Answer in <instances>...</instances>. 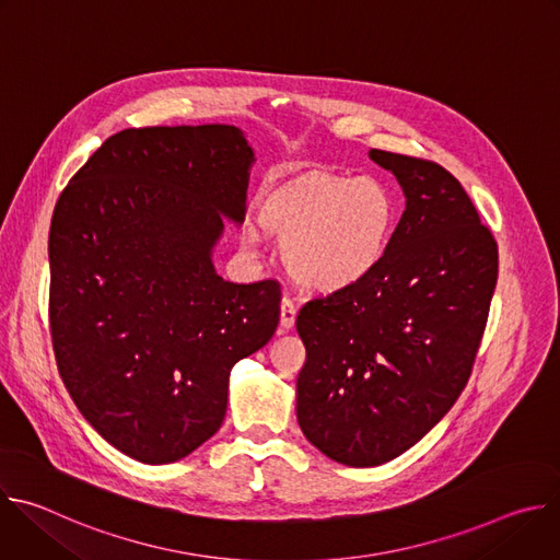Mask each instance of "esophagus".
<instances>
[{"label": "esophagus", "instance_id": "obj_1", "mask_svg": "<svg viewBox=\"0 0 560 560\" xmlns=\"http://www.w3.org/2000/svg\"><path fill=\"white\" fill-rule=\"evenodd\" d=\"M294 318H296V305L292 299L283 296L281 299V328L290 330L294 326Z\"/></svg>", "mask_w": 560, "mask_h": 560}]
</instances>
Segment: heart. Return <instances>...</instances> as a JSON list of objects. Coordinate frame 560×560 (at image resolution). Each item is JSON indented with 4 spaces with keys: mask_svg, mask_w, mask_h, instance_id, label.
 <instances>
[{
    "mask_svg": "<svg viewBox=\"0 0 560 560\" xmlns=\"http://www.w3.org/2000/svg\"><path fill=\"white\" fill-rule=\"evenodd\" d=\"M259 221L285 244L283 261L292 279L310 292L330 294L354 288L381 266L396 203L372 177L310 173L275 188L259 208ZM264 230H244L248 250L264 248Z\"/></svg>",
    "mask_w": 560,
    "mask_h": 560,
    "instance_id": "heart-1",
    "label": "heart"
}]
</instances>
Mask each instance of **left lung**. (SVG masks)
<instances>
[{
  "label": "left lung",
  "instance_id": "1",
  "mask_svg": "<svg viewBox=\"0 0 560 560\" xmlns=\"http://www.w3.org/2000/svg\"><path fill=\"white\" fill-rule=\"evenodd\" d=\"M406 210L381 266L296 316L305 365L296 419L337 463L374 467L419 443L456 404L481 346L499 277L494 234L443 166L370 150Z\"/></svg>",
  "mask_w": 560,
  "mask_h": 560
}]
</instances>
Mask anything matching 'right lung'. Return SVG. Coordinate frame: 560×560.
Instances as JSON below:
<instances>
[{
	"label": "right lung",
	"mask_w": 560,
	"mask_h": 560,
	"mask_svg": "<svg viewBox=\"0 0 560 560\" xmlns=\"http://www.w3.org/2000/svg\"><path fill=\"white\" fill-rule=\"evenodd\" d=\"M253 162L234 126L128 128L57 199V368L84 419L141 463L206 443L223 423L232 365L279 326V281L232 283L212 266L223 217H246Z\"/></svg>",
	"instance_id": "right-lung-1"
}]
</instances>
